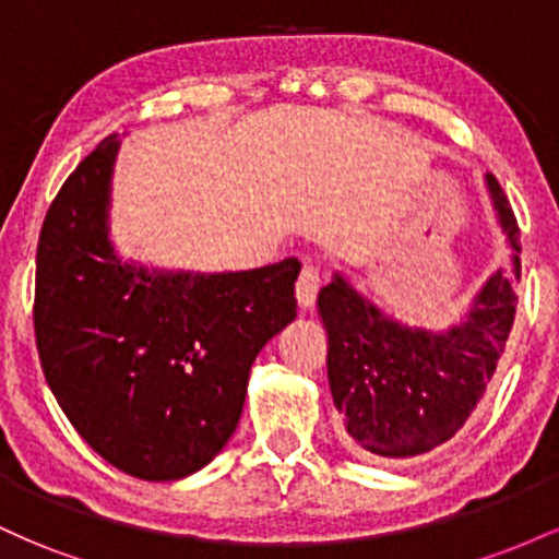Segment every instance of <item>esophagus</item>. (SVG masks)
<instances>
[{"mask_svg": "<svg viewBox=\"0 0 559 559\" xmlns=\"http://www.w3.org/2000/svg\"><path fill=\"white\" fill-rule=\"evenodd\" d=\"M318 288H320V275L316 267H301L299 278H297V305L301 312H312L318 299Z\"/></svg>", "mask_w": 559, "mask_h": 559, "instance_id": "esophagus-1", "label": "esophagus"}]
</instances>
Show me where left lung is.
Segmentation results:
<instances>
[{"instance_id":"left-lung-1","label":"left lung","mask_w":559,"mask_h":559,"mask_svg":"<svg viewBox=\"0 0 559 559\" xmlns=\"http://www.w3.org/2000/svg\"><path fill=\"white\" fill-rule=\"evenodd\" d=\"M510 265L489 275L460 323L407 325L333 273L318 294L329 333V383L344 431L368 460H409L452 439L484 400L504 355L521 284V230L502 186L486 173Z\"/></svg>"}]
</instances>
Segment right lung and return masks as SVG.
Wrapping results in <instances>:
<instances>
[{"label":"right lung","mask_w":559,"mask_h":559,"mask_svg":"<svg viewBox=\"0 0 559 559\" xmlns=\"http://www.w3.org/2000/svg\"><path fill=\"white\" fill-rule=\"evenodd\" d=\"M118 150V136L102 141L44 217L36 346L57 404L96 454L128 476L178 480L234 436L254 357L297 318L301 265L194 273L120 258Z\"/></svg>","instance_id":"right-lung-1"}]
</instances>
